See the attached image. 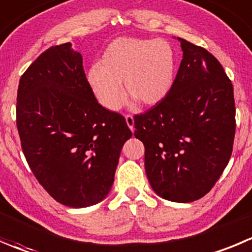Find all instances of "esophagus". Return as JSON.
<instances>
[{
  "label": "esophagus",
  "instance_id": "1",
  "mask_svg": "<svg viewBox=\"0 0 252 252\" xmlns=\"http://www.w3.org/2000/svg\"><path fill=\"white\" fill-rule=\"evenodd\" d=\"M125 119H126V124H127V126L128 127H130V130L131 131H133V124H135V121H133V117H132V115H126V117H125Z\"/></svg>",
  "mask_w": 252,
  "mask_h": 252
}]
</instances>
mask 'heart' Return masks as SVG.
<instances>
[{
	"label": "heart",
	"mask_w": 252,
	"mask_h": 252,
	"mask_svg": "<svg viewBox=\"0 0 252 252\" xmlns=\"http://www.w3.org/2000/svg\"><path fill=\"white\" fill-rule=\"evenodd\" d=\"M176 74V54L167 40L153 38H117L110 43L86 74L95 99L109 111H117L126 93L146 106L163 101Z\"/></svg>",
	"instance_id": "b5f03b06"
}]
</instances>
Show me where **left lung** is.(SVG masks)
Returning a JSON list of instances; mask_svg holds the SVG:
<instances>
[{
	"mask_svg": "<svg viewBox=\"0 0 252 252\" xmlns=\"http://www.w3.org/2000/svg\"><path fill=\"white\" fill-rule=\"evenodd\" d=\"M183 59L166 99L135 116L145 168L163 199L190 203L209 193L231 157L234 89L207 49L178 38Z\"/></svg>",
	"mask_w": 252,
	"mask_h": 252,
	"instance_id": "1",
	"label": "left lung"
}]
</instances>
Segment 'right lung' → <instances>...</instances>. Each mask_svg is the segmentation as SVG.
<instances>
[{
  "label": "right lung",
  "mask_w": 252,
  "mask_h": 252,
  "mask_svg": "<svg viewBox=\"0 0 252 252\" xmlns=\"http://www.w3.org/2000/svg\"><path fill=\"white\" fill-rule=\"evenodd\" d=\"M16 114L26 159L49 195L70 208L101 202L132 132L95 99L70 43L50 47L28 66Z\"/></svg>",
  "instance_id": "right-lung-1"
}]
</instances>
